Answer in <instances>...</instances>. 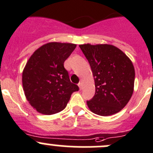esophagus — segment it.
Here are the masks:
<instances>
[{
    "instance_id": "obj_1",
    "label": "esophagus",
    "mask_w": 153,
    "mask_h": 153,
    "mask_svg": "<svg viewBox=\"0 0 153 153\" xmlns=\"http://www.w3.org/2000/svg\"><path fill=\"white\" fill-rule=\"evenodd\" d=\"M78 86H79L80 89H82V83H81V82H79V83H78Z\"/></svg>"
}]
</instances>
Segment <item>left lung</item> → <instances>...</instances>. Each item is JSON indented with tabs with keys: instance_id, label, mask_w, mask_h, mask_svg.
<instances>
[{
	"instance_id": "obj_1",
	"label": "left lung",
	"mask_w": 153,
	"mask_h": 153,
	"mask_svg": "<svg viewBox=\"0 0 153 153\" xmlns=\"http://www.w3.org/2000/svg\"><path fill=\"white\" fill-rule=\"evenodd\" d=\"M79 47L89 61L95 80V95L86 101L88 107L101 116L120 112L133 92L135 69L132 61L112 45L87 44Z\"/></svg>"
}]
</instances>
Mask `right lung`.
<instances>
[{
  "label": "right lung",
  "instance_id": "add662e5",
  "mask_svg": "<svg viewBox=\"0 0 153 153\" xmlns=\"http://www.w3.org/2000/svg\"><path fill=\"white\" fill-rule=\"evenodd\" d=\"M76 45L52 42L37 49L26 64L22 83L26 98L38 112L52 115L67 106L72 92L79 90L70 81L64 61Z\"/></svg>",
  "mask_w": 153,
  "mask_h": 153
}]
</instances>
